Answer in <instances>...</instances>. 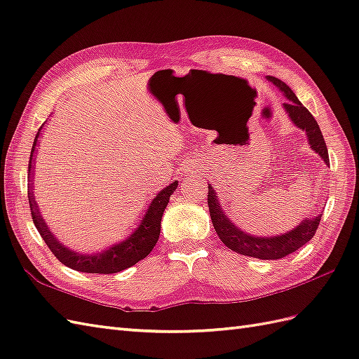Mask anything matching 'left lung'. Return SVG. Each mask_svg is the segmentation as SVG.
Returning <instances> with one entry per match:
<instances>
[{"label": "left lung", "mask_w": 359, "mask_h": 359, "mask_svg": "<svg viewBox=\"0 0 359 359\" xmlns=\"http://www.w3.org/2000/svg\"><path fill=\"white\" fill-rule=\"evenodd\" d=\"M268 81L273 82L277 88L286 95L287 102L283 103V108L286 109L287 116L291 117L292 123L297 128L303 129L306 135H308L311 149L316 151L320 155V158L326 164H329L327 146L325 138H323L317 120L312 117V114L303 107L300 100L295 97L292 90L285 82H282L280 79L268 76ZM207 203L215 230L225 245L230 250L239 252V255L262 260L282 259L302 248L304 243H308L313 238V234H316L321 221V215H318L317 217H311V219L308 217V219H304L297 225L294 230L285 234L273 236V238H259V236L243 233L229 219V216H226L224 210L221 208L219 199H217L216 191L213 190L212 186H208Z\"/></svg>", "instance_id": "obj_1"}]
</instances>
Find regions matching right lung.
<instances>
[{"instance_id":"obj_1","label":"right lung","mask_w":359,"mask_h":359,"mask_svg":"<svg viewBox=\"0 0 359 359\" xmlns=\"http://www.w3.org/2000/svg\"><path fill=\"white\" fill-rule=\"evenodd\" d=\"M41 133V129H39ZM39 133L36 134V138L33 142L32 155H30V164H29V203L32 210V217L34 226H36L41 238L47 243L50 251L53 252L56 259L64 264L65 266L81 271V273H91V274H114L120 273L129 266L138 264L140 260H143L149 252L154 250L155 243L158 242L160 231H161V217L164 213V208L169 203L170 195L178 186V181H173L172 184L164 187L158 195H156L152 203L147 208L146 215L142 217L138 229L126 238V241L112 245L109 250H104L97 255H81L64 247L62 243H59L57 239L48 230L46 221L42 219V216L38 210L36 201L33 198V168L32 163L36 160L33 156L34 151H36V142Z\"/></svg>"}]
</instances>
